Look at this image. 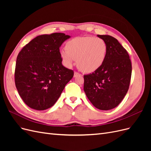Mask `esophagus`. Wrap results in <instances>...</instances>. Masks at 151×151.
I'll return each instance as SVG.
<instances>
[{
	"label": "esophagus",
	"instance_id": "obj_1",
	"mask_svg": "<svg viewBox=\"0 0 151 151\" xmlns=\"http://www.w3.org/2000/svg\"><path fill=\"white\" fill-rule=\"evenodd\" d=\"M79 76H81V74H79V73L77 72H74V77H76Z\"/></svg>",
	"mask_w": 151,
	"mask_h": 151
}]
</instances>
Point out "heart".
Masks as SVG:
<instances>
[{
    "label": "heart",
    "instance_id": "1",
    "mask_svg": "<svg viewBox=\"0 0 151 151\" xmlns=\"http://www.w3.org/2000/svg\"><path fill=\"white\" fill-rule=\"evenodd\" d=\"M107 50V44L102 38L81 36L68 41L66 49L61 50L60 54L66 67H71L77 60V67L81 70L91 73L102 66Z\"/></svg>",
    "mask_w": 151,
    "mask_h": 151
}]
</instances>
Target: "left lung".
I'll list each match as a JSON object with an SVG mask.
<instances>
[{
	"label": "left lung",
	"instance_id": "1",
	"mask_svg": "<svg viewBox=\"0 0 151 151\" xmlns=\"http://www.w3.org/2000/svg\"><path fill=\"white\" fill-rule=\"evenodd\" d=\"M97 36L107 44L106 57L98 70L84 76V91L94 106L109 110L122 102L129 90L132 63L127 50L116 38Z\"/></svg>",
	"mask_w": 151,
	"mask_h": 151
}]
</instances>
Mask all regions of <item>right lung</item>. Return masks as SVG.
Masks as SVG:
<instances>
[{"label": "right lung", "mask_w": 151, "mask_h": 151, "mask_svg": "<svg viewBox=\"0 0 151 151\" xmlns=\"http://www.w3.org/2000/svg\"><path fill=\"white\" fill-rule=\"evenodd\" d=\"M71 37L64 33L38 36L17 57L15 84L23 101L36 110L53 106L74 72L62 65L60 47Z\"/></svg>", "instance_id": "obj_1"}]
</instances>
